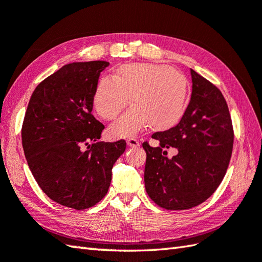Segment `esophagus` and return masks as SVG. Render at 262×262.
Listing matches in <instances>:
<instances>
[{
	"label": "esophagus",
	"instance_id": "1",
	"mask_svg": "<svg viewBox=\"0 0 262 262\" xmlns=\"http://www.w3.org/2000/svg\"><path fill=\"white\" fill-rule=\"evenodd\" d=\"M127 145L129 147H137V146H140V142H138L136 138H128Z\"/></svg>",
	"mask_w": 262,
	"mask_h": 262
}]
</instances>
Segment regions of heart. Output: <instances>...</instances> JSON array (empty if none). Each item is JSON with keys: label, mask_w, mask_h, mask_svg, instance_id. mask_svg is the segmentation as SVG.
Masks as SVG:
<instances>
[{"label": "heart", "mask_w": 262, "mask_h": 262, "mask_svg": "<svg viewBox=\"0 0 262 262\" xmlns=\"http://www.w3.org/2000/svg\"><path fill=\"white\" fill-rule=\"evenodd\" d=\"M135 104L110 126V134L129 137L151 124L157 129L171 127L185 113L188 82L179 71L166 65L135 63L104 76L94 92V107L104 119H113L130 101Z\"/></svg>", "instance_id": "b5f03b06"}]
</instances>
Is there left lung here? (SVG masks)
Returning <instances> with one entry per match:
<instances>
[{"mask_svg": "<svg viewBox=\"0 0 262 262\" xmlns=\"http://www.w3.org/2000/svg\"><path fill=\"white\" fill-rule=\"evenodd\" d=\"M190 102L179 124L154 133L160 146L145 142L146 192L155 204L169 210H183L204 203L215 192L229 166L233 134L229 107L214 84L190 70ZM174 147V157L162 148Z\"/></svg>", "mask_w": 262, "mask_h": 262, "instance_id": "8db88e82", "label": "left lung"}]
</instances>
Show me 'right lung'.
Wrapping results in <instances>:
<instances>
[{"label": "right lung", "instance_id": "right-lung-1", "mask_svg": "<svg viewBox=\"0 0 262 262\" xmlns=\"http://www.w3.org/2000/svg\"><path fill=\"white\" fill-rule=\"evenodd\" d=\"M108 65L66 64L39 83L28 103L21 132L28 165L41 190L70 208L92 207L105 196L126 149L124 140L98 142L104 126L92 115L93 98Z\"/></svg>", "mask_w": 262, "mask_h": 262}]
</instances>
